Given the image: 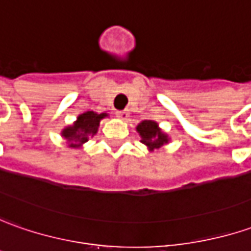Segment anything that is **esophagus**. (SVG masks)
Instances as JSON below:
<instances>
[{
  "label": "esophagus",
  "instance_id": "obj_1",
  "mask_svg": "<svg viewBox=\"0 0 251 251\" xmlns=\"http://www.w3.org/2000/svg\"><path fill=\"white\" fill-rule=\"evenodd\" d=\"M117 117L125 121V119H127V118H129V112H127V111H125V109H124V111H117Z\"/></svg>",
  "mask_w": 251,
  "mask_h": 251
}]
</instances>
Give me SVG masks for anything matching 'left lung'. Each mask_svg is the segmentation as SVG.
<instances>
[{"label": "left lung", "mask_w": 251, "mask_h": 251, "mask_svg": "<svg viewBox=\"0 0 251 251\" xmlns=\"http://www.w3.org/2000/svg\"><path fill=\"white\" fill-rule=\"evenodd\" d=\"M137 132L140 134L143 144L149 147V150H158L164 144L169 142L168 134H165L160 129V126L154 121H143L137 125Z\"/></svg>", "instance_id": "8db88e82"}]
</instances>
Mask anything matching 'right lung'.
I'll return each instance as SVG.
<instances>
[{
  "label": "right lung",
  "instance_id": "right-lung-1",
  "mask_svg": "<svg viewBox=\"0 0 251 251\" xmlns=\"http://www.w3.org/2000/svg\"><path fill=\"white\" fill-rule=\"evenodd\" d=\"M108 117V114L102 112L97 114L94 111H87L82 115H79L74 122V125L66 126L62 130V137L69 143V147H82L84 143L89 140V137H93L97 133L100 126V121L102 118Z\"/></svg>",
  "mask_w": 251,
  "mask_h": 251
}]
</instances>
